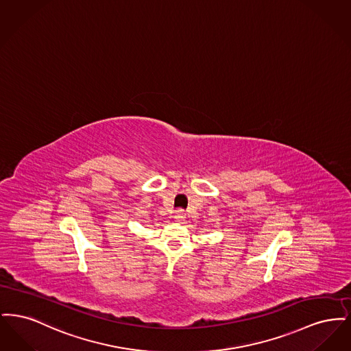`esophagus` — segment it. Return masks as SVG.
Masks as SVG:
<instances>
[{
  "instance_id": "34e87169",
  "label": "esophagus",
  "mask_w": 351,
  "mask_h": 351,
  "mask_svg": "<svg viewBox=\"0 0 351 351\" xmlns=\"http://www.w3.org/2000/svg\"><path fill=\"white\" fill-rule=\"evenodd\" d=\"M173 218H175V221L176 222H184V219H185V213H184L183 209H179V210H176L175 212V215H173Z\"/></svg>"
}]
</instances>
